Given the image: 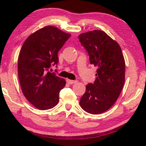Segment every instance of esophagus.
I'll return each mask as SVG.
<instances>
[{
  "mask_svg": "<svg viewBox=\"0 0 146 146\" xmlns=\"http://www.w3.org/2000/svg\"><path fill=\"white\" fill-rule=\"evenodd\" d=\"M77 80H70V79H67V82L70 84H75L77 82Z\"/></svg>",
  "mask_w": 146,
  "mask_h": 146,
  "instance_id": "34e87169",
  "label": "esophagus"
}]
</instances>
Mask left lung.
<instances>
[{
  "mask_svg": "<svg viewBox=\"0 0 146 146\" xmlns=\"http://www.w3.org/2000/svg\"><path fill=\"white\" fill-rule=\"evenodd\" d=\"M79 41L97 68L93 84L86 86L80 106L90 114H100L114 104L125 82V60L120 46L105 32L94 30L80 34Z\"/></svg>",
  "mask_w": 146,
  "mask_h": 146,
  "instance_id": "left-lung-1",
  "label": "left lung"
}]
</instances>
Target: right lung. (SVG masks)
Wrapping results in <instances>:
<instances>
[{
	"label": "right lung",
	"mask_w": 146,
	"mask_h": 146,
	"mask_svg": "<svg viewBox=\"0 0 146 146\" xmlns=\"http://www.w3.org/2000/svg\"><path fill=\"white\" fill-rule=\"evenodd\" d=\"M71 36L54 26H46L31 34L23 44L18 59V74L27 100L40 110L53 108L66 80L51 73L58 62V52Z\"/></svg>",
	"instance_id": "1"
}]
</instances>
